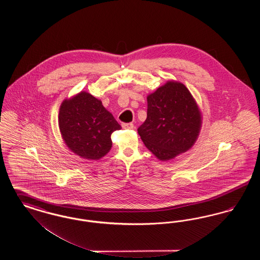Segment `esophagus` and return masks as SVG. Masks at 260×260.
<instances>
[{"instance_id": "esophagus-1", "label": "esophagus", "mask_w": 260, "mask_h": 260, "mask_svg": "<svg viewBox=\"0 0 260 260\" xmlns=\"http://www.w3.org/2000/svg\"><path fill=\"white\" fill-rule=\"evenodd\" d=\"M122 126H123V128H124V129H133L134 128V124L127 123V124H122Z\"/></svg>"}]
</instances>
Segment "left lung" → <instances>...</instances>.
<instances>
[{
    "mask_svg": "<svg viewBox=\"0 0 260 260\" xmlns=\"http://www.w3.org/2000/svg\"><path fill=\"white\" fill-rule=\"evenodd\" d=\"M202 113L189 89L168 81L147 96V118L138 128L144 145L161 161H170L195 144Z\"/></svg>",
    "mask_w": 260,
    "mask_h": 260,
    "instance_id": "obj_1",
    "label": "left lung"
}]
</instances>
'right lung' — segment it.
Returning <instances> with one entry per match:
<instances>
[{
	"mask_svg": "<svg viewBox=\"0 0 260 260\" xmlns=\"http://www.w3.org/2000/svg\"><path fill=\"white\" fill-rule=\"evenodd\" d=\"M58 126L65 145L83 159L98 161L112 147L111 135L121 125L101 100L81 91L62 101Z\"/></svg>",
	"mask_w": 260,
	"mask_h": 260,
	"instance_id": "obj_1",
	"label": "right lung"
}]
</instances>
